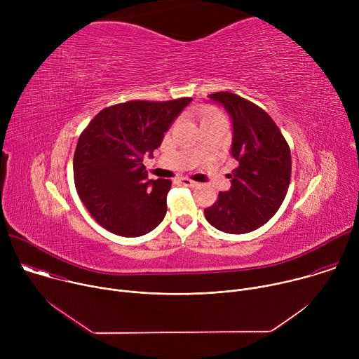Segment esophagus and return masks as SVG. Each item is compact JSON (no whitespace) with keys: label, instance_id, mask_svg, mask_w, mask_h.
<instances>
[{"label":"esophagus","instance_id":"1","mask_svg":"<svg viewBox=\"0 0 359 359\" xmlns=\"http://www.w3.org/2000/svg\"><path fill=\"white\" fill-rule=\"evenodd\" d=\"M179 183L183 184V186H186V187H196V186H198V183H196V182L187 179V177H180V179H179Z\"/></svg>","mask_w":359,"mask_h":359}]
</instances>
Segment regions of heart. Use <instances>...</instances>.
Listing matches in <instances>:
<instances>
[{
    "label": "heart",
    "instance_id": "1",
    "mask_svg": "<svg viewBox=\"0 0 359 359\" xmlns=\"http://www.w3.org/2000/svg\"><path fill=\"white\" fill-rule=\"evenodd\" d=\"M215 116H220L219 114H216V112H208V114H204L203 115V119L201 121H204V119H210V118H215Z\"/></svg>",
    "mask_w": 359,
    "mask_h": 359
}]
</instances>
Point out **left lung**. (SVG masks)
I'll list each match as a JSON object with an SVG mask.
<instances>
[{"label": "left lung", "instance_id": "8db88e82", "mask_svg": "<svg viewBox=\"0 0 359 359\" xmlns=\"http://www.w3.org/2000/svg\"><path fill=\"white\" fill-rule=\"evenodd\" d=\"M231 119L230 155L237 161L230 189L220 191L208 222L220 231L244 234L266 224L280 209L291 177V153L280 129L257 105L231 92L209 95Z\"/></svg>", "mask_w": 359, "mask_h": 359}]
</instances>
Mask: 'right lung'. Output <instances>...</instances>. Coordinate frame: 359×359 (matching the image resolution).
<instances>
[{
	"mask_svg": "<svg viewBox=\"0 0 359 359\" xmlns=\"http://www.w3.org/2000/svg\"><path fill=\"white\" fill-rule=\"evenodd\" d=\"M190 102H125L102 109L81 133L74 155L75 187L102 227L139 237L162 223L172 183L147 179L142 162L153 156Z\"/></svg>",
	"mask_w": 359,
	"mask_h": 359,
	"instance_id": "obj_1",
	"label": "right lung"
}]
</instances>
